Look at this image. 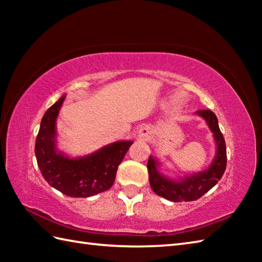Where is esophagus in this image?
I'll list each match as a JSON object with an SVG mask.
<instances>
[{
  "label": "esophagus",
  "mask_w": 262,
  "mask_h": 262,
  "mask_svg": "<svg viewBox=\"0 0 262 262\" xmlns=\"http://www.w3.org/2000/svg\"><path fill=\"white\" fill-rule=\"evenodd\" d=\"M138 136L144 141H147L149 136H151V132H149V128L147 127H142L140 130H138Z\"/></svg>",
  "instance_id": "1"
}]
</instances>
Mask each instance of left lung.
Listing matches in <instances>:
<instances>
[{"label":"left lung","mask_w":262,"mask_h":262,"mask_svg":"<svg viewBox=\"0 0 262 262\" xmlns=\"http://www.w3.org/2000/svg\"><path fill=\"white\" fill-rule=\"evenodd\" d=\"M196 114L203 117L207 122L216 143V155L208 169L180 178L179 180H173L160 173L157 159L149 157L147 161L149 185L152 190L170 202L179 203L197 200L221 180L226 169L225 141L219 127L216 115L211 110H198Z\"/></svg>","instance_id":"1"}]
</instances>
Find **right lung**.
I'll use <instances>...</instances> for the list:
<instances>
[{
    "label": "right lung",
    "instance_id": "1",
    "mask_svg": "<svg viewBox=\"0 0 262 262\" xmlns=\"http://www.w3.org/2000/svg\"><path fill=\"white\" fill-rule=\"evenodd\" d=\"M64 99L65 96L42 117L35 145L37 163L53 188L70 197H91L114 185L118 165L133 142L111 143L85 157H66L56 148V119Z\"/></svg>",
    "mask_w": 262,
    "mask_h": 262
}]
</instances>
